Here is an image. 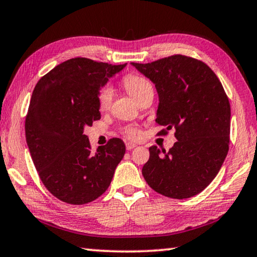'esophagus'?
Instances as JSON below:
<instances>
[{
    "label": "esophagus",
    "instance_id": "esophagus-1",
    "mask_svg": "<svg viewBox=\"0 0 257 257\" xmlns=\"http://www.w3.org/2000/svg\"><path fill=\"white\" fill-rule=\"evenodd\" d=\"M137 147V144H133V143H127L126 144V150L127 151H132L133 148Z\"/></svg>",
    "mask_w": 257,
    "mask_h": 257
}]
</instances>
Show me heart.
Segmentation results:
<instances>
[{"instance_id":"obj_1","label":"heart","mask_w":257,"mask_h":257,"mask_svg":"<svg viewBox=\"0 0 257 257\" xmlns=\"http://www.w3.org/2000/svg\"><path fill=\"white\" fill-rule=\"evenodd\" d=\"M122 84L126 90L135 97L138 102H141L148 95H154V88L151 81L146 77L138 75V74H128L122 79ZM113 98V89L110 85H103L99 89L97 95V104L99 110L105 111L110 107ZM126 137L130 139H138L140 137L139 130L135 127H128L125 130Z\"/></svg>"}]
</instances>
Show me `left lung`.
<instances>
[{
    "label": "left lung",
    "mask_w": 257,
    "mask_h": 257,
    "mask_svg": "<svg viewBox=\"0 0 257 257\" xmlns=\"http://www.w3.org/2000/svg\"><path fill=\"white\" fill-rule=\"evenodd\" d=\"M132 65L153 81L159 92L156 124L175 128L168 152L150 148L143 175L154 191L175 199L202 192L228 153L230 105L218 76L205 62L175 54L150 64Z\"/></svg>",
    "instance_id": "obj_1"
}]
</instances>
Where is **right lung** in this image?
<instances>
[{"mask_svg": "<svg viewBox=\"0 0 257 257\" xmlns=\"http://www.w3.org/2000/svg\"><path fill=\"white\" fill-rule=\"evenodd\" d=\"M125 66L73 58L33 89L25 117L27 144L43 184L62 202L82 205L97 199L124 158L125 145L118 138L92 153L83 130L101 119L99 87Z\"/></svg>", "mask_w": 257, "mask_h": 257, "instance_id": "add662e5", "label": "right lung"}]
</instances>
